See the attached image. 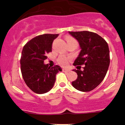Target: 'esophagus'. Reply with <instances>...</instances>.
<instances>
[{"instance_id":"esophagus-1","label":"esophagus","mask_w":125,"mask_h":125,"mask_svg":"<svg viewBox=\"0 0 125 125\" xmlns=\"http://www.w3.org/2000/svg\"><path fill=\"white\" fill-rule=\"evenodd\" d=\"M62 71L64 72H69L70 70L68 69H64V68H63L62 69Z\"/></svg>"}]
</instances>
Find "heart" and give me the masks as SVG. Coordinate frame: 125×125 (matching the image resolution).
Listing matches in <instances>:
<instances>
[{"label":"heart","instance_id":"heart-1","mask_svg":"<svg viewBox=\"0 0 125 125\" xmlns=\"http://www.w3.org/2000/svg\"><path fill=\"white\" fill-rule=\"evenodd\" d=\"M66 40L67 43V44H71V43H76L77 44V42L75 39L71 36H67L66 38ZM71 59L70 58H67L64 55H61L59 56L58 58V62L59 64H61V66H66L67 63H68V62L69 60Z\"/></svg>","mask_w":125,"mask_h":125}]
</instances>
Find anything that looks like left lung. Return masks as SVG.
<instances>
[{
    "label": "left lung",
    "instance_id": "1",
    "mask_svg": "<svg viewBox=\"0 0 125 125\" xmlns=\"http://www.w3.org/2000/svg\"><path fill=\"white\" fill-rule=\"evenodd\" d=\"M79 42L81 51L73 64L77 66V78L72 86L82 92H89L96 88L105 77L110 64L108 44L97 33L89 31H69ZM81 65H84L83 70ZM77 67L80 68L78 69Z\"/></svg>",
    "mask_w": 125,
    "mask_h": 125
}]
</instances>
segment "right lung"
Listing matches in <instances>:
<instances>
[{
    "label": "right lung",
    "instance_id": "right-lung-1",
    "mask_svg": "<svg viewBox=\"0 0 125 125\" xmlns=\"http://www.w3.org/2000/svg\"><path fill=\"white\" fill-rule=\"evenodd\" d=\"M58 34H43L31 39L24 46L21 58V69L26 85L33 92L43 94L53 86L56 75L61 67L44 64L46 54L52 52V46Z\"/></svg>",
    "mask_w": 125,
    "mask_h": 125
}]
</instances>
